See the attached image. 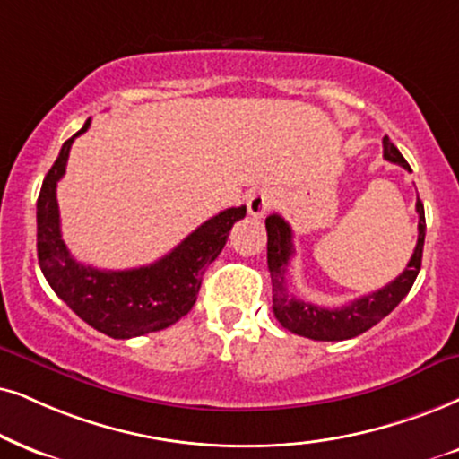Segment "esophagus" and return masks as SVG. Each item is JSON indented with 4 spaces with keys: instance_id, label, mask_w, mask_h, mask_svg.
<instances>
[{
    "instance_id": "1",
    "label": "esophagus",
    "mask_w": 459,
    "mask_h": 459,
    "mask_svg": "<svg viewBox=\"0 0 459 459\" xmlns=\"http://www.w3.org/2000/svg\"><path fill=\"white\" fill-rule=\"evenodd\" d=\"M277 196L273 193L271 188H260L256 193H252L247 196V212L249 216L254 218H263L266 212L271 210L273 205H275Z\"/></svg>"
}]
</instances>
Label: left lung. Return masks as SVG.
<instances>
[{
	"label": "left lung",
	"instance_id": "obj_1",
	"mask_svg": "<svg viewBox=\"0 0 459 459\" xmlns=\"http://www.w3.org/2000/svg\"><path fill=\"white\" fill-rule=\"evenodd\" d=\"M384 159L411 171L409 162L400 154V150L390 142V137H384ZM415 210L420 213V224H417V246L413 256H411L407 269H404L396 280L387 283L373 294L353 300L345 307L326 309L317 307L307 300H300L290 294L286 271L290 258L294 254L292 229L290 224L277 213H273L264 220L266 224V264H269L271 283H273V313L277 322L290 333L307 336L313 341H345L353 336L367 333L375 324H379L387 313L396 309L400 300L409 294L413 288L417 273L421 269V254L423 239H426V216H423V203L417 196Z\"/></svg>",
	"mask_w": 459,
	"mask_h": 459
}]
</instances>
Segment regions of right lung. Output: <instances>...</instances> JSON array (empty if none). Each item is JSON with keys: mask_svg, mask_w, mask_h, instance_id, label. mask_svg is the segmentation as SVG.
<instances>
[{"mask_svg": "<svg viewBox=\"0 0 459 459\" xmlns=\"http://www.w3.org/2000/svg\"><path fill=\"white\" fill-rule=\"evenodd\" d=\"M82 129L63 143L55 165L46 173L38 196V260L55 294L100 333L112 339H131L156 333L193 309L203 273L229 239L230 229L246 218V205L229 207L203 222L167 256L139 269L101 271L78 263L61 239L56 182L65 176L69 148Z\"/></svg>", "mask_w": 459, "mask_h": 459, "instance_id": "obj_1", "label": "right lung"}]
</instances>
